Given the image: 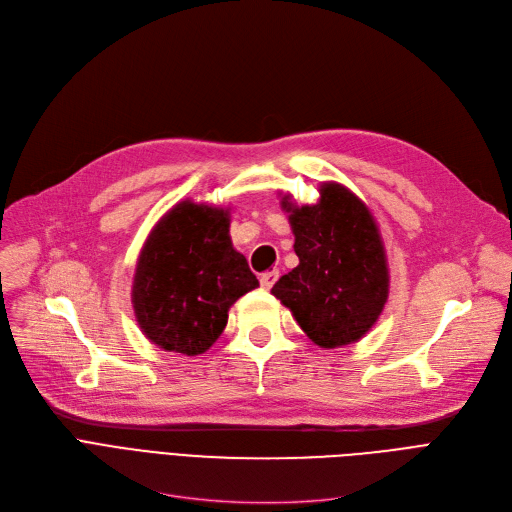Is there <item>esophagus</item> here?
<instances>
[{
  "instance_id": "obj_1",
  "label": "esophagus",
  "mask_w": 512,
  "mask_h": 512,
  "mask_svg": "<svg viewBox=\"0 0 512 512\" xmlns=\"http://www.w3.org/2000/svg\"><path fill=\"white\" fill-rule=\"evenodd\" d=\"M278 276H280V272H278V270H270V272H265V274H261L259 282H261V286H263L265 290H270V288H272V286L276 284Z\"/></svg>"
}]
</instances>
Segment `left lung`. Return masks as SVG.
Masks as SVG:
<instances>
[{
	"label": "left lung",
	"mask_w": 512,
	"mask_h": 512,
	"mask_svg": "<svg viewBox=\"0 0 512 512\" xmlns=\"http://www.w3.org/2000/svg\"><path fill=\"white\" fill-rule=\"evenodd\" d=\"M299 265L272 294L321 348L361 340L388 301V261L369 207L346 186L324 182L315 205L282 197Z\"/></svg>",
	"instance_id": "obj_1"
}]
</instances>
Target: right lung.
Returning <instances> with one entry per match:
<instances>
[{
    "label": "right lung",
    "mask_w": 512,
    "mask_h": 512,
    "mask_svg": "<svg viewBox=\"0 0 512 512\" xmlns=\"http://www.w3.org/2000/svg\"><path fill=\"white\" fill-rule=\"evenodd\" d=\"M259 282L230 240V211L191 199L149 232L132 282L141 332L159 348L195 357L220 338L228 309Z\"/></svg>",
    "instance_id": "add662e5"
}]
</instances>
